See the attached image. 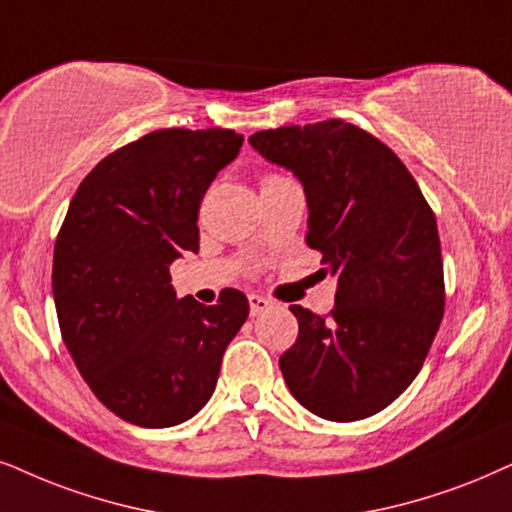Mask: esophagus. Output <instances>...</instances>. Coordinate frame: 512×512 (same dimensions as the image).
<instances>
[{
    "mask_svg": "<svg viewBox=\"0 0 512 512\" xmlns=\"http://www.w3.org/2000/svg\"><path fill=\"white\" fill-rule=\"evenodd\" d=\"M248 302H250V314L252 316H260L262 312H267V309L271 307V300L269 297H264V295H248Z\"/></svg>",
    "mask_w": 512,
    "mask_h": 512,
    "instance_id": "obj_1",
    "label": "esophagus"
}]
</instances>
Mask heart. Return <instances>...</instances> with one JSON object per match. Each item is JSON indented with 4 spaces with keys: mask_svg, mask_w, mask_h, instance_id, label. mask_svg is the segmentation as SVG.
<instances>
[{
    "mask_svg": "<svg viewBox=\"0 0 512 512\" xmlns=\"http://www.w3.org/2000/svg\"><path fill=\"white\" fill-rule=\"evenodd\" d=\"M271 177H276V174H271V172H267V174H262V177H260V184H262V181H267V179H271Z\"/></svg>",
    "mask_w": 512,
    "mask_h": 512,
    "instance_id": "heart-1",
    "label": "heart"
}]
</instances>
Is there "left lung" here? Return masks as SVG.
Instances as JSON below:
<instances>
[{"mask_svg":"<svg viewBox=\"0 0 512 512\" xmlns=\"http://www.w3.org/2000/svg\"><path fill=\"white\" fill-rule=\"evenodd\" d=\"M250 144L302 181L307 245L338 276L326 316L290 307L300 333L278 359L288 390L335 423L373 416L413 383L442 323L435 212L397 153L352 122L264 129Z\"/></svg>","mask_w":512,"mask_h":512,"instance_id":"8db88e82","label":"left lung"}]
</instances>
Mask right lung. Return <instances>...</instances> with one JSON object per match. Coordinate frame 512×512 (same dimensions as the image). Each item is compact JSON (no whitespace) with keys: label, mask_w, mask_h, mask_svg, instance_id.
I'll list each match as a JSON object with an SVG mask.
<instances>
[{"label":"right lung","mask_w":512,"mask_h":512,"mask_svg":"<svg viewBox=\"0 0 512 512\" xmlns=\"http://www.w3.org/2000/svg\"><path fill=\"white\" fill-rule=\"evenodd\" d=\"M243 144L234 129H155L77 186L54 245L63 342L96 399L139 428H170L215 392L226 345L248 319L241 290L177 300L170 264L198 252V210Z\"/></svg>","instance_id":"add662e5"}]
</instances>
